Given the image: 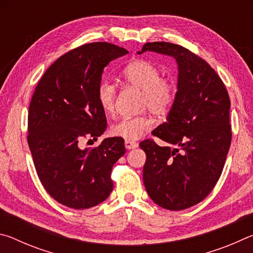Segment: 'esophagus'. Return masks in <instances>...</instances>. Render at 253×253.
<instances>
[{"mask_svg":"<svg viewBox=\"0 0 253 253\" xmlns=\"http://www.w3.org/2000/svg\"><path fill=\"white\" fill-rule=\"evenodd\" d=\"M125 147L127 149H134L136 147H138V144H137L136 142H132V140H128L126 139L125 140Z\"/></svg>","mask_w":253,"mask_h":253,"instance_id":"esophagus-1","label":"esophagus"}]
</instances>
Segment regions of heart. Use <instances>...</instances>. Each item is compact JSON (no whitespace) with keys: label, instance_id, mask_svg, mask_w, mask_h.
<instances>
[{"label":"heart","instance_id":"1","mask_svg":"<svg viewBox=\"0 0 253 253\" xmlns=\"http://www.w3.org/2000/svg\"><path fill=\"white\" fill-rule=\"evenodd\" d=\"M123 79L128 85L140 90V109H148L155 116H164L170 109L175 88L172 81L161 78V71L152 62L137 59L124 68ZM97 99L106 114H113L116 100V89L108 81H101L97 89ZM152 121L146 115L138 117H126L115 123L110 128L114 136L132 140L151 129Z\"/></svg>","mask_w":253,"mask_h":253}]
</instances>
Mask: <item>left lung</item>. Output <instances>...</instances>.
I'll return each mask as SVG.
<instances>
[{
    "label": "left lung",
    "mask_w": 253,
    "mask_h": 253,
    "mask_svg": "<svg viewBox=\"0 0 253 253\" xmlns=\"http://www.w3.org/2000/svg\"><path fill=\"white\" fill-rule=\"evenodd\" d=\"M169 55L177 63V91L166 122L139 147L146 153L144 185L163 209L181 211L200 203L221 176L231 145L230 98L207 61L169 42H148L142 51Z\"/></svg>",
    "instance_id": "obj_1"
}]
</instances>
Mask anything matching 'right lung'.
<instances>
[{
  "label": "right lung",
  "mask_w": 253,
  "mask_h": 253,
  "mask_svg": "<svg viewBox=\"0 0 253 253\" xmlns=\"http://www.w3.org/2000/svg\"><path fill=\"white\" fill-rule=\"evenodd\" d=\"M127 53L107 42L84 44L55 60L34 90L30 151L45 191L68 208L96 207L113 191L111 169L126 152L124 139L109 137L92 149L81 148L80 142L97 139L106 130L97 89L105 67Z\"/></svg>",
  "instance_id": "1"
}]
</instances>
